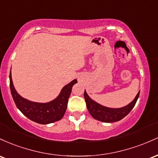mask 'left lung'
I'll list each match as a JSON object with an SVG mask.
<instances>
[{
    "instance_id": "1",
    "label": "left lung",
    "mask_w": 158,
    "mask_h": 158,
    "mask_svg": "<svg viewBox=\"0 0 158 158\" xmlns=\"http://www.w3.org/2000/svg\"><path fill=\"white\" fill-rule=\"evenodd\" d=\"M139 92L137 93L134 101L127 104V106L122 108L114 109V108L104 107V106L94 102L89 97L86 92L84 91L85 102H86V107H87L89 112L95 119L103 122H117L126 116L134 107L136 101L139 98Z\"/></svg>"
}]
</instances>
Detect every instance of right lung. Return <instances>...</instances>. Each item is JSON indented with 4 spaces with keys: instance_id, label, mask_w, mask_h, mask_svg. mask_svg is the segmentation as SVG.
I'll return each instance as SVG.
<instances>
[{
    "instance_id": "add662e5",
    "label": "right lung",
    "mask_w": 158,
    "mask_h": 158,
    "mask_svg": "<svg viewBox=\"0 0 158 158\" xmlns=\"http://www.w3.org/2000/svg\"><path fill=\"white\" fill-rule=\"evenodd\" d=\"M76 83V80L72 81L63 88L60 95L56 99L52 102L42 104L31 102L20 96L12 84L11 71L10 74V90L16 107L28 118L42 125L53 123L63 118L66 110L67 104L72 86Z\"/></svg>"
}]
</instances>
